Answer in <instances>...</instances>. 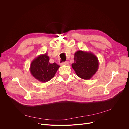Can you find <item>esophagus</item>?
<instances>
[{
	"label": "esophagus",
	"instance_id": "obj_1",
	"mask_svg": "<svg viewBox=\"0 0 129 129\" xmlns=\"http://www.w3.org/2000/svg\"><path fill=\"white\" fill-rule=\"evenodd\" d=\"M69 64V61H65V62L61 63L60 65H68Z\"/></svg>",
	"mask_w": 129,
	"mask_h": 129
}]
</instances>
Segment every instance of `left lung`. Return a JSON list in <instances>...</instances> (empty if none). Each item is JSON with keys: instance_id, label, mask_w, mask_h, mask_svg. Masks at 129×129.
<instances>
[{"instance_id": "8db88e82", "label": "left lung", "mask_w": 129, "mask_h": 129, "mask_svg": "<svg viewBox=\"0 0 129 129\" xmlns=\"http://www.w3.org/2000/svg\"><path fill=\"white\" fill-rule=\"evenodd\" d=\"M72 68L80 78L88 80L96 74L99 67L97 56L91 52L77 51L74 54Z\"/></svg>"}]
</instances>
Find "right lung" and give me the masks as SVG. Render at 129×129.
Returning a JSON list of instances; mask_svg holds the SVG:
<instances>
[{
    "label": "right lung",
    "instance_id": "add662e5",
    "mask_svg": "<svg viewBox=\"0 0 129 129\" xmlns=\"http://www.w3.org/2000/svg\"><path fill=\"white\" fill-rule=\"evenodd\" d=\"M49 57L46 53L34 59L31 64L30 71L32 75L40 82L45 83L51 80L60 67L56 63L51 64Z\"/></svg>",
    "mask_w": 129,
    "mask_h": 129
}]
</instances>
